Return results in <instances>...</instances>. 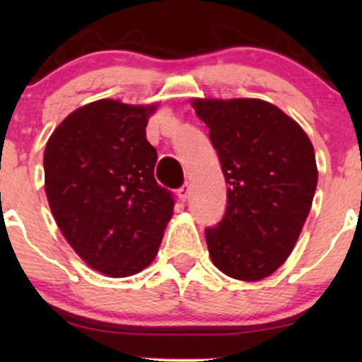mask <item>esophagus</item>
<instances>
[{"label":"esophagus","instance_id":"1","mask_svg":"<svg viewBox=\"0 0 362 362\" xmlns=\"http://www.w3.org/2000/svg\"><path fill=\"white\" fill-rule=\"evenodd\" d=\"M189 195H190V185L189 184L182 185L180 189H178V199H180L182 202H185L187 199H189Z\"/></svg>","mask_w":362,"mask_h":362}]
</instances>
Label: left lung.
<instances>
[{
  "label": "left lung",
  "mask_w": 362,
  "mask_h": 362,
  "mask_svg": "<svg viewBox=\"0 0 362 362\" xmlns=\"http://www.w3.org/2000/svg\"><path fill=\"white\" fill-rule=\"evenodd\" d=\"M218 151L228 206L206 230L211 260L240 281H260L284 264L317 190L313 144L272 103L259 98H194Z\"/></svg>",
  "instance_id": "obj_1"
}]
</instances>
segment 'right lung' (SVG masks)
<instances>
[{"label": "right lung", "mask_w": 362, "mask_h": 362, "mask_svg": "<svg viewBox=\"0 0 362 362\" xmlns=\"http://www.w3.org/2000/svg\"><path fill=\"white\" fill-rule=\"evenodd\" d=\"M156 105L97 100L68 115L45 144V195L61 233L95 271L134 276L155 260L173 195L155 180L148 117Z\"/></svg>", "instance_id": "1"}]
</instances>
